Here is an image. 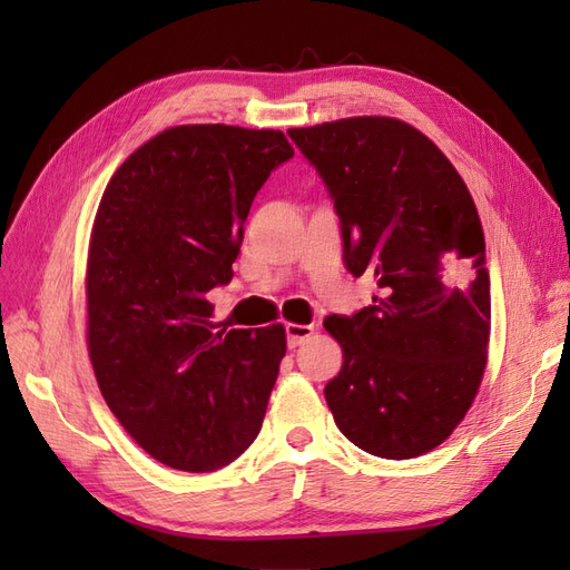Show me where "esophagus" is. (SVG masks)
I'll return each instance as SVG.
<instances>
[{
  "instance_id": "obj_1",
  "label": "esophagus",
  "mask_w": 570,
  "mask_h": 570,
  "mask_svg": "<svg viewBox=\"0 0 570 570\" xmlns=\"http://www.w3.org/2000/svg\"><path fill=\"white\" fill-rule=\"evenodd\" d=\"M285 333H287V344H289V347H299L302 342H306L308 337L314 335V325L287 323V325H285Z\"/></svg>"
}]
</instances>
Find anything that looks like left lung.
<instances>
[{
	"mask_svg": "<svg viewBox=\"0 0 570 570\" xmlns=\"http://www.w3.org/2000/svg\"><path fill=\"white\" fill-rule=\"evenodd\" d=\"M287 135L335 202L344 266L377 283L371 306L323 321L344 358L325 402L358 450L421 456L461 423L488 364L490 275L473 197L404 120L356 116Z\"/></svg>",
	"mask_w": 570,
	"mask_h": 570,
	"instance_id": "8db88e82",
	"label": "left lung"
}]
</instances>
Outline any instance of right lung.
<instances>
[{"mask_svg": "<svg viewBox=\"0 0 570 570\" xmlns=\"http://www.w3.org/2000/svg\"><path fill=\"white\" fill-rule=\"evenodd\" d=\"M281 130L176 126L120 164L88 256V350L114 416L170 469L212 473L264 423L285 327H220L206 292L228 285Z\"/></svg>", "mask_w": 570, "mask_h": 570, "instance_id": "obj_1", "label": "right lung"}]
</instances>
